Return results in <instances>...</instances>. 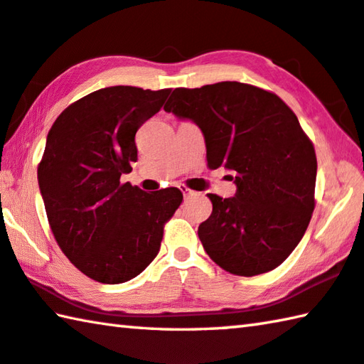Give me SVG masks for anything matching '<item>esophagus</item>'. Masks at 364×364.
Segmentation results:
<instances>
[{"label": "esophagus", "mask_w": 364, "mask_h": 364, "mask_svg": "<svg viewBox=\"0 0 364 364\" xmlns=\"http://www.w3.org/2000/svg\"><path fill=\"white\" fill-rule=\"evenodd\" d=\"M180 189H181V193H183V196H184V197H186V199H193V197H196V196H197L196 191L189 189V188H186V186H181Z\"/></svg>", "instance_id": "obj_1"}]
</instances>
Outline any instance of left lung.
Segmentation results:
<instances>
[{"instance_id":"left-lung-1","label":"left lung","mask_w":364,"mask_h":364,"mask_svg":"<svg viewBox=\"0 0 364 364\" xmlns=\"http://www.w3.org/2000/svg\"><path fill=\"white\" fill-rule=\"evenodd\" d=\"M164 109L199 125L210 168L235 173V197L208 194L213 211L199 226L207 255L240 277L279 267L315 208V149L293 109L274 92L235 81L178 87Z\"/></svg>"}]
</instances>
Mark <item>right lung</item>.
I'll return each instance as SVG.
<instances>
[{
    "mask_svg": "<svg viewBox=\"0 0 364 364\" xmlns=\"http://www.w3.org/2000/svg\"><path fill=\"white\" fill-rule=\"evenodd\" d=\"M170 89L114 85L71 103L48 134L38 183L58 247L84 275L116 285L141 274L183 202L178 188L144 193L121 176L136 162L135 134Z\"/></svg>",
    "mask_w": 364,
    "mask_h": 364,
    "instance_id": "right-lung-1",
    "label": "right lung"
}]
</instances>
